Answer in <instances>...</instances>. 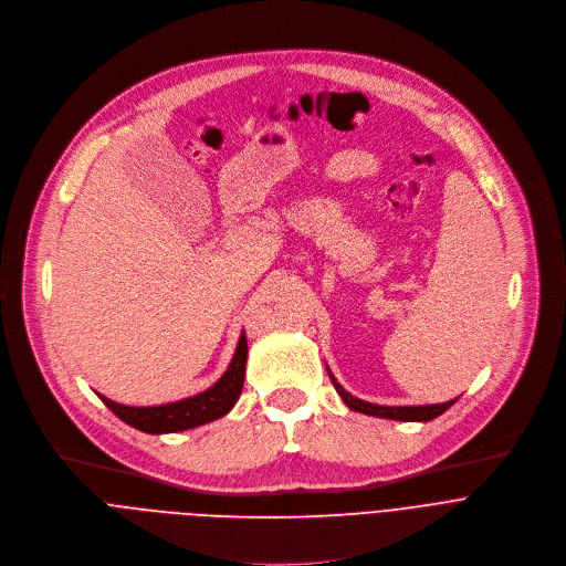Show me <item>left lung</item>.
Returning a JSON list of instances; mask_svg holds the SVG:
<instances>
[{"label": "left lung", "mask_w": 566, "mask_h": 566, "mask_svg": "<svg viewBox=\"0 0 566 566\" xmlns=\"http://www.w3.org/2000/svg\"><path fill=\"white\" fill-rule=\"evenodd\" d=\"M334 390L342 395V399L346 401V406L355 412H364L370 417H381V419H395V421H430L434 417H439L441 412H446L450 406H453L458 399L446 401V403H428V406H379V403H370L364 399H357L355 395H350L342 384L334 379V375L327 370Z\"/></svg>", "instance_id": "left-lung-1"}]
</instances>
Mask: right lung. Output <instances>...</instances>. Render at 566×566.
Returning a JSON list of instances; mask_svg holds the SVG:
<instances>
[{
    "label": "right lung",
    "instance_id": "right-lung-1",
    "mask_svg": "<svg viewBox=\"0 0 566 566\" xmlns=\"http://www.w3.org/2000/svg\"><path fill=\"white\" fill-rule=\"evenodd\" d=\"M245 364H248V336L245 332H241L237 353L228 370L222 373V377L211 388L193 397L171 401V403H160V406H125V403L106 399L104 395H97V397L104 401V406L111 412H116L125 423L143 432H149V434L180 432V430H189V428L209 423L213 419H220L234 408L243 390Z\"/></svg>",
    "mask_w": 566,
    "mask_h": 566
}]
</instances>
